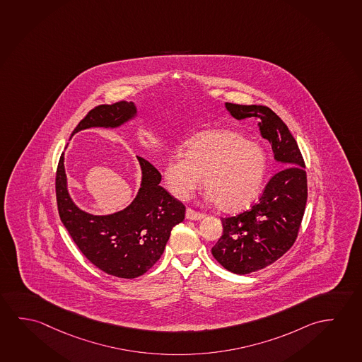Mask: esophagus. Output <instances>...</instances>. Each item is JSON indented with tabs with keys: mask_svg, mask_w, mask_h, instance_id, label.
Masks as SVG:
<instances>
[{
	"mask_svg": "<svg viewBox=\"0 0 362 362\" xmlns=\"http://www.w3.org/2000/svg\"><path fill=\"white\" fill-rule=\"evenodd\" d=\"M205 218V215L202 213L195 211L192 209H187L186 210V218H189V220H201V218Z\"/></svg>",
	"mask_w": 362,
	"mask_h": 362,
	"instance_id": "esophagus-1",
	"label": "esophagus"
}]
</instances>
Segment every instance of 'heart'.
<instances>
[{
    "instance_id": "1",
    "label": "heart",
    "mask_w": 362,
    "mask_h": 362,
    "mask_svg": "<svg viewBox=\"0 0 362 362\" xmlns=\"http://www.w3.org/2000/svg\"><path fill=\"white\" fill-rule=\"evenodd\" d=\"M267 173L264 149L236 131H209L187 144L186 156L168 158L165 181L173 196L186 200L200 187L216 206L235 213L257 199Z\"/></svg>"
}]
</instances>
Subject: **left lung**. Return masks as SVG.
Returning a JSON list of instances; mask_svg holds the SVG:
<instances>
[{"label": "left lung", "mask_w": 362, "mask_h": 362, "mask_svg": "<svg viewBox=\"0 0 362 362\" xmlns=\"http://www.w3.org/2000/svg\"><path fill=\"white\" fill-rule=\"evenodd\" d=\"M235 119H258L281 171L270 178L250 210L221 218L223 235L211 249L214 258L235 274H249L273 264L292 247L307 204V173L298 144L286 123L265 105L225 103Z\"/></svg>", "instance_id": "8db88e82"}]
</instances>
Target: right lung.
I'll return each instance as SVG.
<instances>
[{
    "mask_svg": "<svg viewBox=\"0 0 362 362\" xmlns=\"http://www.w3.org/2000/svg\"><path fill=\"white\" fill-rule=\"evenodd\" d=\"M136 115L133 102L102 104L81 119L73 134L92 127L117 128ZM137 160L142 171L137 196L126 209L110 215H92L75 205L68 191L64 155L55 178L59 216L76 247L104 273L126 279L142 276L161 258L171 230L184 220L186 210L160 186L157 168L144 157L137 156Z\"/></svg>",
    "mask_w": 362,
    "mask_h": 362,
    "instance_id": "obj_1",
    "label": "right lung"
}]
</instances>
